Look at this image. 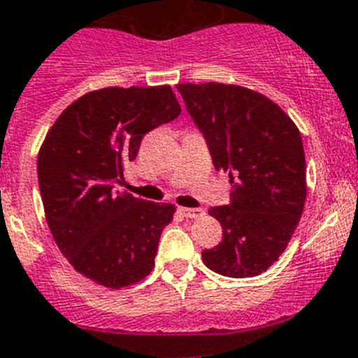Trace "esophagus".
<instances>
[{
  "mask_svg": "<svg viewBox=\"0 0 358 358\" xmlns=\"http://www.w3.org/2000/svg\"><path fill=\"white\" fill-rule=\"evenodd\" d=\"M180 213L185 218H199L203 217L204 211L201 208H180Z\"/></svg>",
  "mask_w": 358,
  "mask_h": 358,
  "instance_id": "34e87169",
  "label": "esophagus"
}]
</instances>
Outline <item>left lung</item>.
I'll return each instance as SVG.
<instances>
[{
	"mask_svg": "<svg viewBox=\"0 0 358 358\" xmlns=\"http://www.w3.org/2000/svg\"><path fill=\"white\" fill-rule=\"evenodd\" d=\"M217 171L229 173L231 204L215 206L222 241L203 262L229 278H252L285 252L306 201V159L296 124L276 103L241 85L178 83Z\"/></svg>",
	"mask_w": 358,
	"mask_h": 358,
	"instance_id": "obj_1",
	"label": "left lung"
}]
</instances>
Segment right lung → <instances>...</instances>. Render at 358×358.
<instances>
[{"mask_svg": "<svg viewBox=\"0 0 358 358\" xmlns=\"http://www.w3.org/2000/svg\"><path fill=\"white\" fill-rule=\"evenodd\" d=\"M180 112L169 85L105 87L71 103L45 136L38 183L47 224L62 255L94 283L122 289L154 269L175 204L117 192L113 182L145 134Z\"/></svg>", "mask_w": 358, "mask_h": 358, "instance_id": "add662e5", "label": "right lung"}]
</instances>
